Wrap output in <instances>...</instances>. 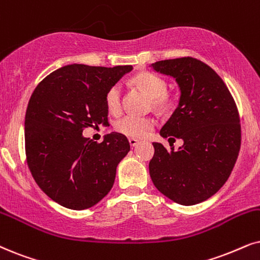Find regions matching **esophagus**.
I'll return each instance as SVG.
<instances>
[{"label": "esophagus", "mask_w": 260, "mask_h": 260, "mask_svg": "<svg viewBox=\"0 0 260 260\" xmlns=\"http://www.w3.org/2000/svg\"><path fill=\"white\" fill-rule=\"evenodd\" d=\"M128 141H129V145L132 146V147L137 146L138 144H139V140H138V139H134V138H129V139H128Z\"/></svg>", "instance_id": "esophagus-1"}]
</instances>
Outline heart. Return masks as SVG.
Masks as SVG:
<instances>
[{
	"label": "heart",
	"instance_id": "b5f03b06",
	"mask_svg": "<svg viewBox=\"0 0 260 260\" xmlns=\"http://www.w3.org/2000/svg\"><path fill=\"white\" fill-rule=\"evenodd\" d=\"M133 84L144 91L152 100V104L157 109H164L170 104V97L167 93L168 84L159 75L145 72L133 78ZM106 104L111 114H119L121 110V86L115 84L107 91ZM154 127V121L150 117L126 115L117 121L115 128L120 133L131 138H144Z\"/></svg>",
	"mask_w": 260,
	"mask_h": 260
}]
</instances>
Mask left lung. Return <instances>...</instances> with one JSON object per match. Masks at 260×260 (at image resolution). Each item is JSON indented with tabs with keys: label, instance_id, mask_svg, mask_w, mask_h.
<instances>
[{
	"label": "left lung",
	"instance_id": "8db88e82",
	"mask_svg": "<svg viewBox=\"0 0 260 260\" xmlns=\"http://www.w3.org/2000/svg\"><path fill=\"white\" fill-rule=\"evenodd\" d=\"M179 85V106L160 129L163 138L183 140L170 150L153 143L149 170L162 194L181 205L209 199L224 185L241 145L238 108L224 81L210 66L193 57L151 64ZM175 140V139H174Z\"/></svg>",
	"mask_w": 260,
	"mask_h": 260
}]
</instances>
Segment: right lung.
<instances>
[{
    "label": "right lung",
    "instance_id": "obj_1",
    "mask_svg": "<svg viewBox=\"0 0 260 260\" xmlns=\"http://www.w3.org/2000/svg\"><path fill=\"white\" fill-rule=\"evenodd\" d=\"M132 66L70 64L44 78L29 98L25 150L29 172L43 192L64 208L85 210L110 192L117 164L129 151L121 133L97 144L84 128L108 123L106 94Z\"/></svg>",
    "mask_w": 260,
    "mask_h": 260
}]
</instances>
